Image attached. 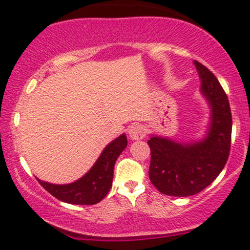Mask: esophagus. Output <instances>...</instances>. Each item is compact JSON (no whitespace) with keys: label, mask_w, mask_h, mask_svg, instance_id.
<instances>
[{"label":"esophagus","mask_w":250,"mask_h":250,"mask_svg":"<svg viewBox=\"0 0 250 250\" xmlns=\"http://www.w3.org/2000/svg\"><path fill=\"white\" fill-rule=\"evenodd\" d=\"M131 140H141L146 136V129L141 124H133L128 129Z\"/></svg>","instance_id":"obj_1"}]
</instances>
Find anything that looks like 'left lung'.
I'll return each mask as SVG.
<instances>
[{"label": "left lung", "mask_w": 250, "mask_h": 250, "mask_svg": "<svg viewBox=\"0 0 250 250\" xmlns=\"http://www.w3.org/2000/svg\"><path fill=\"white\" fill-rule=\"evenodd\" d=\"M201 81L200 92L210 107V122L204 139L176 142L151 135L149 177L159 192L173 197L199 193L218 176L231 146L232 116L227 94L211 71L193 61Z\"/></svg>", "instance_id": "left-lung-1"}]
</instances>
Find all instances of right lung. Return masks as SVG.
Masks as SVG:
<instances>
[{
  "label": "right lung",
  "mask_w": 250,
  "mask_h": 250,
  "mask_svg": "<svg viewBox=\"0 0 250 250\" xmlns=\"http://www.w3.org/2000/svg\"><path fill=\"white\" fill-rule=\"evenodd\" d=\"M126 146V135H119L105 146L91 169L73 183L53 184L44 182L37 177L36 179L47 192L63 203L73 205L98 204L110 190L115 163Z\"/></svg>",
  "instance_id": "right-lung-1"
}]
</instances>
